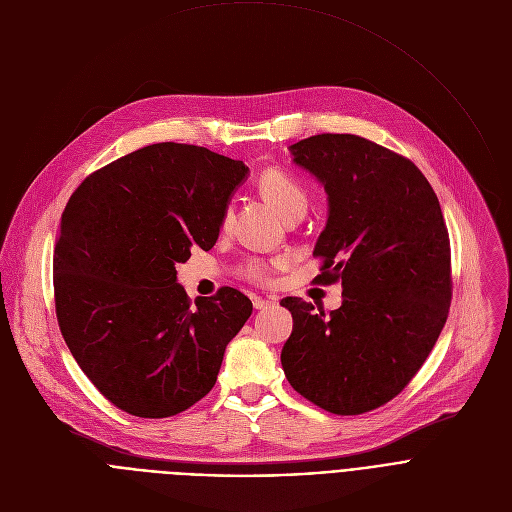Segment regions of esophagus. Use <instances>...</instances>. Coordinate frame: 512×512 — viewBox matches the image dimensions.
I'll list each match as a JSON object with an SVG mask.
<instances>
[{
	"mask_svg": "<svg viewBox=\"0 0 512 512\" xmlns=\"http://www.w3.org/2000/svg\"><path fill=\"white\" fill-rule=\"evenodd\" d=\"M252 305H254V309H264V307H268V305H274V301H272V299L254 297V299H252Z\"/></svg>",
	"mask_w": 512,
	"mask_h": 512,
	"instance_id": "esophagus-1",
	"label": "esophagus"
}]
</instances>
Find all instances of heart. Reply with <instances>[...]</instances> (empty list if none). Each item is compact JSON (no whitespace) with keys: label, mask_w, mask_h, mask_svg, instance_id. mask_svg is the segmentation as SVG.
<instances>
[{"label":"heart","mask_w":512,"mask_h":512,"mask_svg":"<svg viewBox=\"0 0 512 512\" xmlns=\"http://www.w3.org/2000/svg\"><path fill=\"white\" fill-rule=\"evenodd\" d=\"M258 189L264 195V199L282 215H303L309 205V195L305 185L289 170L280 166H268L264 168L258 177ZM232 207H225L223 211V227H230L232 223ZM244 274L252 280H268V266L260 260H250L244 268Z\"/></svg>","instance_id":"1"}]
</instances>
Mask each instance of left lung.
<instances>
[{
  "label": "left lung",
  "instance_id": "obj_1",
  "mask_svg": "<svg viewBox=\"0 0 512 512\" xmlns=\"http://www.w3.org/2000/svg\"><path fill=\"white\" fill-rule=\"evenodd\" d=\"M291 154L325 187L315 280H342L344 301L329 315L299 297L280 301L293 315L282 370L313 405L362 415L392 401L437 342L451 303L449 234L409 158L354 134H317Z\"/></svg>",
  "mask_w": 512,
  "mask_h": 512
}]
</instances>
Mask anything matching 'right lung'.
I'll list each match as a JSON object with an SVG mask.
<instances>
[{"label": "right lung", "mask_w": 512, "mask_h": 512, "mask_svg": "<svg viewBox=\"0 0 512 512\" xmlns=\"http://www.w3.org/2000/svg\"><path fill=\"white\" fill-rule=\"evenodd\" d=\"M248 166L160 142L95 170L71 195L54 248V305L65 342L118 409L164 419L213 388L252 301L221 287L195 303L177 282L191 250H211Z\"/></svg>", "instance_id": "right-lung-1"}]
</instances>
